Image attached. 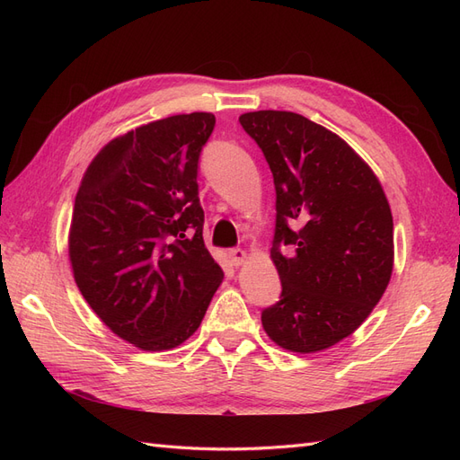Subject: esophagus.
<instances>
[{
    "label": "esophagus",
    "instance_id": "1",
    "mask_svg": "<svg viewBox=\"0 0 460 460\" xmlns=\"http://www.w3.org/2000/svg\"><path fill=\"white\" fill-rule=\"evenodd\" d=\"M228 257L234 262V267H240V264H243L247 259V252H243L240 247H234V249H228Z\"/></svg>",
    "mask_w": 460,
    "mask_h": 460
}]
</instances>
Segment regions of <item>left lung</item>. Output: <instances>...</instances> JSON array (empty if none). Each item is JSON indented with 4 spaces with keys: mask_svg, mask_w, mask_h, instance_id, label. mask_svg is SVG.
Masks as SVG:
<instances>
[{
    "mask_svg": "<svg viewBox=\"0 0 460 460\" xmlns=\"http://www.w3.org/2000/svg\"><path fill=\"white\" fill-rule=\"evenodd\" d=\"M240 124L276 188L270 257L282 294L262 311V328L288 351L328 349L365 323L389 284L392 208L370 166L338 134L289 111H255Z\"/></svg>",
    "mask_w": 460,
    "mask_h": 460,
    "instance_id": "obj_1",
    "label": "left lung"
}]
</instances>
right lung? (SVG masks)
I'll return each instance as SVG.
<instances>
[{
    "instance_id": "add662e5",
    "label": "right lung",
    "mask_w": 460,
    "mask_h": 460,
    "mask_svg": "<svg viewBox=\"0 0 460 460\" xmlns=\"http://www.w3.org/2000/svg\"><path fill=\"white\" fill-rule=\"evenodd\" d=\"M215 115H174L111 140L78 188L68 257L93 313L144 351L186 341L222 282L203 242L198 169Z\"/></svg>"
}]
</instances>
